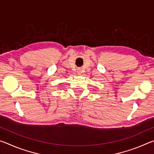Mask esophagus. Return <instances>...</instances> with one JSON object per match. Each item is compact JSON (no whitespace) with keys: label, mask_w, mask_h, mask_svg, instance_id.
I'll return each mask as SVG.
<instances>
[{"label":"esophagus","mask_w":154,"mask_h":154,"mask_svg":"<svg viewBox=\"0 0 154 154\" xmlns=\"http://www.w3.org/2000/svg\"><path fill=\"white\" fill-rule=\"evenodd\" d=\"M77 72H78V74H79V75L82 74V69H77Z\"/></svg>","instance_id":"1"}]
</instances>
